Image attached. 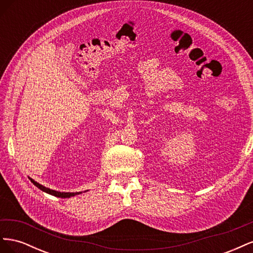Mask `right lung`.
Instances as JSON below:
<instances>
[{
    "instance_id": "1",
    "label": "right lung",
    "mask_w": 253,
    "mask_h": 253,
    "mask_svg": "<svg viewBox=\"0 0 253 253\" xmlns=\"http://www.w3.org/2000/svg\"><path fill=\"white\" fill-rule=\"evenodd\" d=\"M28 178L30 179V181H32L36 187H38V188H39L40 190H42L43 192H46V193H48V194H50V195L57 196V197L68 198V197H72V196H75V195H79V194H81V193H82V192H59V191L51 190V189H49V188H46V187H44V186L40 185L39 182H37V181H36V180H34L33 178H30V177H28ZM85 192H86V191H85Z\"/></svg>"
}]
</instances>
